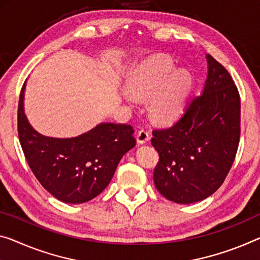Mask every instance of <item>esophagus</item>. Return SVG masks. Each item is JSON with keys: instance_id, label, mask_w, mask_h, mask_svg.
<instances>
[{"instance_id": "34e87169", "label": "esophagus", "mask_w": 260, "mask_h": 260, "mask_svg": "<svg viewBox=\"0 0 260 260\" xmlns=\"http://www.w3.org/2000/svg\"><path fill=\"white\" fill-rule=\"evenodd\" d=\"M136 138H137V142L139 144H144L150 139V133L145 129H142V130L138 131V134H137V136H136Z\"/></svg>"}]
</instances>
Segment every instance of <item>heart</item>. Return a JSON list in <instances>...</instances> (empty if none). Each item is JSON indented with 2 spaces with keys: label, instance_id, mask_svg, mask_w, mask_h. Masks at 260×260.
I'll return each instance as SVG.
<instances>
[{
  "label": "heart",
  "instance_id": "obj_1",
  "mask_svg": "<svg viewBox=\"0 0 260 260\" xmlns=\"http://www.w3.org/2000/svg\"><path fill=\"white\" fill-rule=\"evenodd\" d=\"M191 87L187 71H177L166 57H152L142 62L126 82V90L142 100L150 98V111L161 122L177 118L185 109ZM127 101L131 98L125 96Z\"/></svg>",
  "mask_w": 260,
  "mask_h": 260
}]
</instances>
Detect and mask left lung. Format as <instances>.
I'll return each instance as SVG.
<instances>
[{"label": "left lung", "instance_id": "1", "mask_svg": "<svg viewBox=\"0 0 260 260\" xmlns=\"http://www.w3.org/2000/svg\"><path fill=\"white\" fill-rule=\"evenodd\" d=\"M202 94L165 129L153 130L159 153L155 188L175 203L189 205L210 197L224 181L236 157L241 135V99L233 78L210 54Z\"/></svg>", "mask_w": 260, "mask_h": 260}]
</instances>
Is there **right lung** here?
Listing matches in <instances>:
<instances>
[{
    "mask_svg": "<svg viewBox=\"0 0 260 260\" xmlns=\"http://www.w3.org/2000/svg\"><path fill=\"white\" fill-rule=\"evenodd\" d=\"M24 83L18 102V137L35 177L62 202L83 203L109 185L123 155L136 145L134 127L100 123L72 138H53L37 133L24 114Z\"/></svg>",
    "mask_w": 260,
    "mask_h": 260,
    "instance_id": "add662e5",
    "label": "right lung"
}]
</instances>
